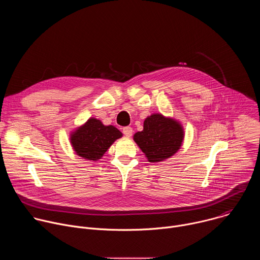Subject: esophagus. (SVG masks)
<instances>
[{"label": "esophagus", "mask_w": 260, "mask_h": 260, "mask_svg": "<svg viewBox=\"0 0 260 260\" xmlns=\"http://www.w3.org/2000/svg\"><path fill=\"white\" fill-rule=\"evenodd\" d=\"M123 135L125 136V137H132V135H133V133H134V131H133V128L131 127V126H126V127H124L123 128Z\"/></svg>", "instance_id": "34e87169"}]
</instances>
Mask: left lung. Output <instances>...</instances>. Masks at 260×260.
I'll list each match as a JSON object with an SVG mask.
<instances>
[{"label":"left lung","instance_id":"8db88e82","mask_svg":"<svg viewBox=\"0 0 260 260\" xmlns=\"http://www.w3.org/2000/svg\"><path fill=\"white\" fill-rule=\"evenodd\" d=\"M185 132L180 121L160 113L144 120L143 131L134 135V141L149 162H160L179 151Z\"/></svg>","mask_w":260,"mask_h":260}]
</instances>
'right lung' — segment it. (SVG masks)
<instances>
[{
  "label": "right lung",
  "instance_id": "right-lung-1",
  "mask_svg": "<svg viewBox=\"0 0 260 260\" xmlns=\"http://www.w3.org/2000/svg\"><path fill=\"white\" fill-rule=\"evenodd\" d=\"M122 133L113 125H105L90 117L70 134V143L75 153L86 160H99Z\"/></svg>",
  "mask_w": 260,
  "mask_h": 260
}]
</instances>
